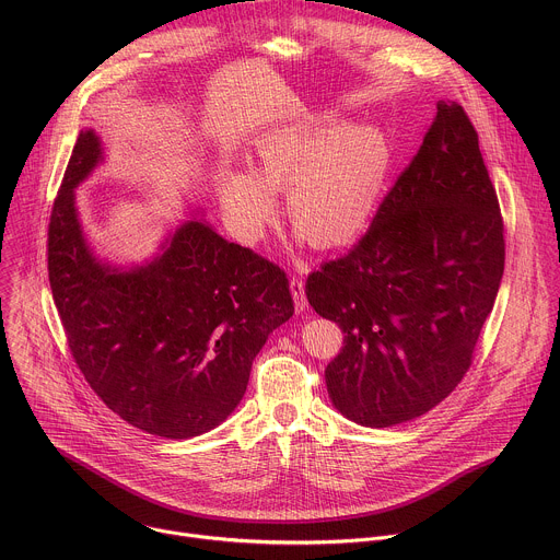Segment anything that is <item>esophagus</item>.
I'll use <instances>...</instances> for the list:
<instances>
[{"label": "esophagus", "instance_id": "34e87169", "mask_svg": "<svg viewBox=\"0 0 560 560\" xmlns=\"http://www.w3.org/2000/svg\"><path fill=\"white\" fill-rule=\"evenodd\" d=\"M290 292H292V299H294V310L299 314H303L307 310V299H305V285L301 279L292 277L290 279Z\"/></svg>", "mask_w": 560, "mask_h": 560}]
</instances>
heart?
Masks as SVG:
<instances>
[{
	"instance_id": "heart-1",
	"label": "heart",
	"mask_w": 560,
	"mask_h": 560,
	"mask_svg": "<svg viewBox=\"0 0 560 560\" xmlns=\"http://www.w3.org/2000/svg\"><path fill=\"white\" fill-rule=\"evenodd\" d=\"M392 162V144L376 125L320 116L261 136L250 173L222 168L215 189L229 224L246 242L272 224V196L285 191L292 226L318 248H340L374 220Z\"/></svg>"
}]
</instances>
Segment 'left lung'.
<instances>
[{
	"label": "left lung",
	"instance_id": "1",
	"mask_svg": "<svg viewBox=\"0 0 560 560\" xmlns=\"http://www.w3.org/2000/svg\"><path fill=\"white\" fill-rule=\"evenodd\" d=\"M503 222L462 105L438 114L364 237L312 272L310 305L345 334L325 369L331 405L387 429L420 418L464 378L503 277Z\"/></svg>",
	"mask_w": 560,
	"mask_h": 560
}]
</instances>
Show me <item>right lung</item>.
Instances as JSON below:
<instances>
[{
    "label": "right lung",
    "instance_id": "1",
    "mask_svg": "<svg viewBox=\"0 0 560 560\" xmlns=\"http://www.w3.org/2000/svg\"><path fill=\"white\" fill-rule=\"evenodd\" d=\"M103 160L101 136L83 129L50 215L55 305L85 381L116 416L158 438H198L237 409L255 355L294 314L285 272L198 218L142 264L96 257L74 189Z\"/></svg>",
    "mask_w": 560,
    "mask_h": 560
}]
</instances>
